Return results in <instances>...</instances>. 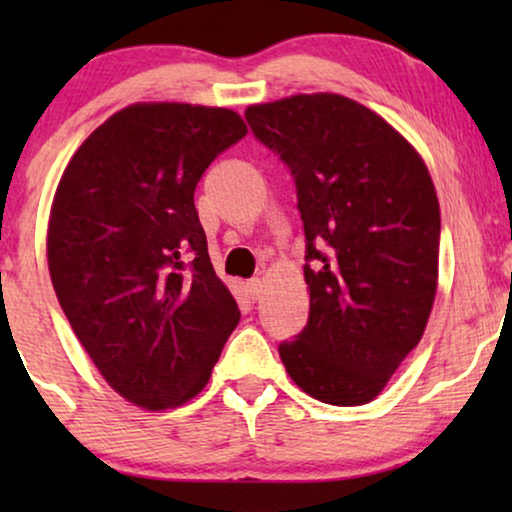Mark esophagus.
<instances>
[{
    "label": "esophagus",
    "instance_id": "34e87169",
    "mask_svg": "<svg viewBox=\"0 0 512 512\" xmlns=\"http://www.w3.org/2000/svg\"><path fill=\"white\" fill-rule=\"evenodd\" d=\"M247 291H249L251 300H258V298H261V293H263V282H261V279H258V277L249 279V282H247Z\"/></svg>",
    "mask_w": 512,
    "mask_h": 512
}]
</instances>
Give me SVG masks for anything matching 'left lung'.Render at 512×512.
<instances>
[{
	"label": "left lung",
	"instance_id": "8db88e82",
	"mask_svg": "<svg viewBox=\"0 0 512 512\" xmlns=\"http://www.w3.org/2000/svg\"><path fill=\"white\" fill-rule=\"evenodd\" d=\"M289 167L305 230L310 317L279 342L286 373L331 405L380 394L429 321L440 207L419 153L342 95H293L244 111Z\"/></svg>",
	"mask_w": 512,
	"mask_h": 512
}]
</instances>
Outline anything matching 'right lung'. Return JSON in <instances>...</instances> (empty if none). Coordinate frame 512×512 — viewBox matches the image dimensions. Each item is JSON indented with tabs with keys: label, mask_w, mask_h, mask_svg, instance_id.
<instances>
[{
	"label": "right lung",
	"mask_w": 512,
	"mask_h": 512,
	"mask_svg": "<svg viewBox=\"0 0 512 512\" xmlns=\"http://www.w3.org/2000/svg\"><path fill=\"white\" fill-rule=\"evenodd\" d=\"M244 135L230 109L132 104L79 146L55 191V296L104 380L146 410L198 394L240 321L193 193Z\"/></svg>",
	"instance_id": "1"
}]
</instances>
